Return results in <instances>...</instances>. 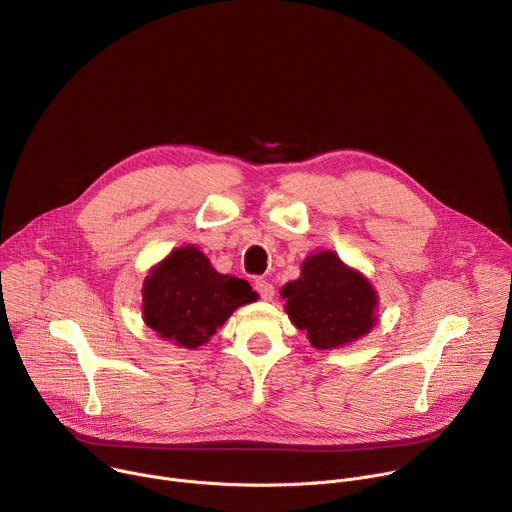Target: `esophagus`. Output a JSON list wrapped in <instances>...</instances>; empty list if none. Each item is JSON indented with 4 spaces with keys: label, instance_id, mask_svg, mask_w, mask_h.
I'll list each match as a JSON object with an SVG mask.
<instances>
[{
    "label": "esophagus",
    "instance_id": "obj_1",
    "mask_svg": "<svg viewBox=\"0 0 512 512\" xmlns=\"http://www.w3.org/2000/svg\"><path fill=\"white\" fill-rule=\"evenodd\" d=\"M255 289L259 291V296L263 300H271L275 296V289H273V285L267 279H257L255 281Z\"/></svg>",
    "mask_w": 512,
    "mask_h": 512
}]
</instances>
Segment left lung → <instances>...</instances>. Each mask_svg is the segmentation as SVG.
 Masks as SVG:
<instances>
[{
    "instance_id": "1",
    "label": "left lung",
    "mask_w": 512,
    "mask_h": 512,
    "mask_svg": "<svg viewBox=\"0 0 512 512\" xmlns=\"http://www.w3.org/2000/svg\"><path fill=\"white\" fill-rule=\"evenodd\" d=\"M281 298L291 324L318 350L352 344L379 322L373 283L328 249L304 259L300 277L281 287Z\"/></svg>"
}]
</instances>
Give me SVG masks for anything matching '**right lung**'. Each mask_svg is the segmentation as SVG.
Listing matches in <instances>:
<instances>
[{
    "label": "right lung",
    "instance_id": "1",
    "mask_svg": "<svg viewBox=\"0 0 512 512\" xmlns=\"http://www.w3.org/2000/svg\"><path fill=\"white\" fill-rule=\"evenodd\" d=\"M257 298L245 279L218 273L196 245H184L145 275L141 318L160 338L192 350Z\"/></svg>",
    "mask_w": 512,
    "mask_h": 512
}]
</instances>
